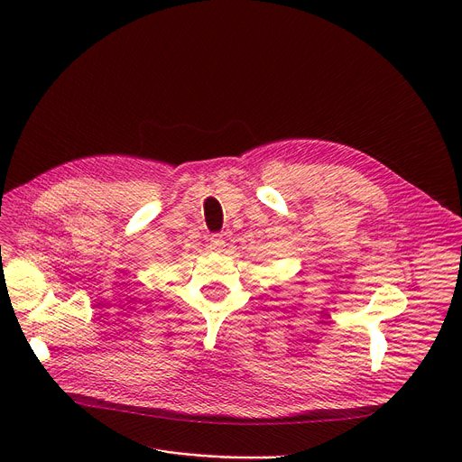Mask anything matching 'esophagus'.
Listing matches in <instances>:
<instances>
[{
  "label": "esophagus",
  "instance_id": "1",
  "mask_svg": "<svg viewBox=\"0 0 462 462\" xmlns=\"http://www.w3.org/2000/svg\"><path fill=\"white\" fill-rule=\"evenodd\" d=\"M225 247H226V241H225V237L221 234H211L209 236V251L221 253Z\"/></svg>",
  "mask_w": 462,
  "mask_h": 462
}]
</instances>
